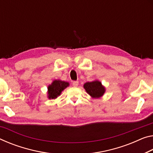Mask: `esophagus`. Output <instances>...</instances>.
Wrapping results in <instances>:
<instances>
[{"label":"esophagus","instance_id":"1","mask_svg":"<svg viewBox=\"0 0 153 153\" xmlns=\"http://www.w3.org/2000/svg\"><path fill=\"white\" fill-rule=\"evenodd\" d=\"M73 86H74V87H77V86H78V84H79V82H77V81H74V82H73Z\"/></svg>","mask_w":153,"mask_h":153}]
</instances>
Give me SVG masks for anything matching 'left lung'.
<instances>
[{
    "label": "left lung",
    "mask_w": 153,
    "mask_h": 153,
    "mask_svg": "<svg viewBox=\"0 0 153 153\" xmlns=\"http://www.w3.org/2000/svg\"><path fill=\"white\" fill-rule=\"evenodd\" d=\"M84 88L92 98L99 99L105 93V88L100 81L96 80L86 82L84 84Z\"/></svg>",
    "instance_id": "obj_1"
}]
</instances>
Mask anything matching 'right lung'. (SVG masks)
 <instances>
[{"label":"right lung","instance_id":"1","mask_svg":"<svg viewBox=\"0 0 153 153\" xmlns=\"http://www.w3.org/2000/svg\"><path fill=\"white\" fill-rule=\"evenodd\" d=\"M69 86V83L60 79H54L51 84L48 86V98L55 99L61 94L64 90Z\"/></svg>","mask_w":153,"mask_h":153}]
</instances>
